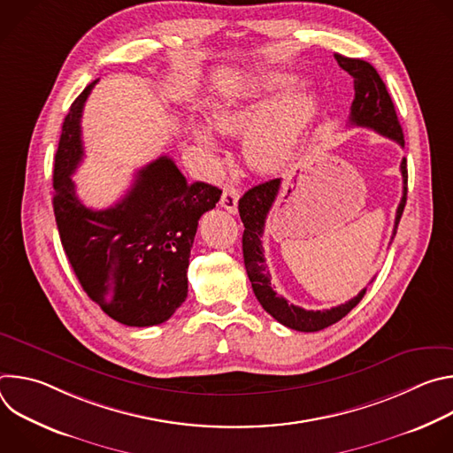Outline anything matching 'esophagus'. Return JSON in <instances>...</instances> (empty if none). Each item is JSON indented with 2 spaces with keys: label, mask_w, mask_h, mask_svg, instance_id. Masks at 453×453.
Listing matches in <instances>:
<instances>
[{
  "label": "esophagus",
  "mask_w": 453,
  "mask_h": 453,
  "mask_svg": "<svg viewBox=\"0 0 453 453\" xmlns=\"http://www.w3.org/2000/svg\"><path fill=\"white\" fill-rule=\"evenodd\" d=\"M238 201H240V191L236 188H226L222 191L220 206L224 210H227L229 213H236L238 211Z\"/></svg>",
  "instance_id": "esophagus-1"
}]
</instances>
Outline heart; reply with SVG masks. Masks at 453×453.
Listing matches in <instances>:
<instances>
[{
  "label": "heart",
  "mask_w": 453,
  "mask_h": 453,
  "mask_svg": "<svg viewBox=\"0 0 453 453\" xmlns=\"http://www.w3.org/2000/svg\"><path fill=\"white\" fill-rule=\"evenodd\" d=\"M296 77L274 73L213 112L215 125L224 133L245 136V156L257 170L281 168L296 152L317 109L315 93L308 88L290 91ZM288 96L285 97L284 95ZM196 140L213 156L222 145L210 125H196Z\"/></svg>",
  "instance_id": "b5f03b06"
}]
</instances>
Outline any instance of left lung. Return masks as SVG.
I'll return each mask as SVG.
<instances>
[{"instance_id":"1","label":"left lung","mask_w":453,"mask_h":453,"mask_svg":"<svg viewBox=\"0 0 453 453\" xmlns=\"http://www.w3.org/2000/svg\"><path fill=\"white\" fill-rule=\"evenodd\" d=\"M339 66L353 77L355 84V100L351 104L349 123L357 127L372 128L378 134L395 140L398 145L405 147L402 125L396 116L395 104L391 100L389 91H387L383 81L380 79L378 72L371 66L369 62L362 58H349L344 55H335ZM402 177H403V196L400 206L396 210L395 219V231L391 242L396 236V229L407 203V159H402L400 165ZM281 188V179H273L264 184H257L250 188L238 203L240 219L243 222V236H242V249H243V262L245 271L250 280L252 290L256 299L269 311L283 326L297 332H319L325 330L337 320L346 317L364 297L365 290H360L358 296L349 299L344 304L334 306L330 310H304L296 304H288V301L276 294L271 283V274L265 265L264 245L262 236L265 229L267 215L278 197Z\"/></svg>"}]
</instances>
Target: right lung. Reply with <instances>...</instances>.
<instances>
[{"label":"right lung","mask_w":453,"mask_h":453,"mask_svg":"<svg viewBox=\"0 0 453 453\" xmlns=\"http://www.w3.org/2000/svg\"><path fill=\"white\" fill-rule=\"evenodd\" d=\"M95 84L72 104L55 154L53 213L60 242L84 292L111 319L138 328L161 325L188 296L193 238L222 189L188 182L161 156L136 172L114 206L100 211L84 206L72 175L84 159L81 118Z\"/></svg>","instance_id":"1"}]
</instances>
